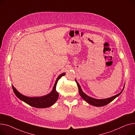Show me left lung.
<instances>
[{
  "label": "left lung",
  "instance_id": "left-lung-1",
  "mask_svg": "<svg viewBox=\"0 0 135 135\" xmlns=\"http://www.w3.org/2000/svg\"><path fill=\"white\" fill-rule=\"evenodd\" d=\"M75 81L77 84L78 87V89H79V92L80 95H81L83 98V99H84L87 103H88V104H89L90 105H92L93 106H97V107H100V106H103L105 105H106L107 104H109L110 103H111L112 101H113L115 98H117V97H118L123 92L124 88L123 90L118 94H117L114 96H113L112 97L107 98V99H94L92 97H90L88 96L87 95H86L85 93H84V92L82 91L81 88V87L80 86V85L79 84V83L77 82V81L75 79Z\"/></svg>",
  "mask_w": 135,
  "mask_h": 135
}]
</instances>
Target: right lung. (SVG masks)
<instances>
[{
    "label": "right lung",
    "mask_w": 135,
    "mask_h": 135,
    "mask_svg": "<svg viewBox=\"0 0 135 135\" xmlns=\"http://www.w3.org/2000/svg\"><path fill=\"white\" fill-rule=\"evenodd\" d=\"M66 74L65 73L60 74L57 78L56 82L53 87L51 92L47 95L39 97H29L25 96L20 93L17 89L12 86L13 91L15 95L20 100L23 101L28 105L36 108H47L54 104L57 101L59 98V93L56 90V85L58 80Z\"/></svg>",
    "instance_id": "add662e5"
}]
</instances>
